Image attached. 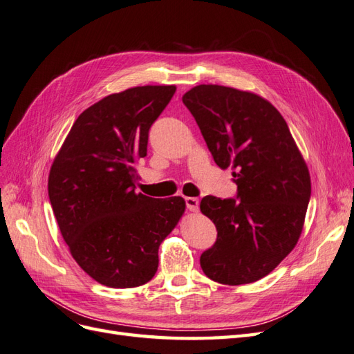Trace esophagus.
Instances as JSON below:
<instances>
[{
  "instance_id": "34e87169",
  "label": "esophagus",
  "mask_w": 354,
  "mask_h": 354,
  "mask_svg": "<svg viewBox=\"0 0 354 354\" xmlns=\"http://www.w3.org/2000/svg\"><path fill=\"white\" fill-rule=\"evenodd\" d=\"M185 201H186V207H187V209H189V211H194V212H196V211L199 209V199H198V198H192V196H189V198H186Z\"/></svg>"
}]
</instances>
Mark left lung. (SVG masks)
Masks as SVG:
<instances>
[{
	"label": "left lung",
	"instance_id": "8db88e82",
	"mask_svg": "<svg viewBox=\"0 0 354 354\" xmlns=\"http://www.w3.org/2000/svg\"><path fill=\"white\" fill-rule=\"evenodd\" d=\"M216 164L233 169L238 199L205 196L201 211L217 241L201 255L209 279H261L294 250L312 194L308 168L283 116L250 91L196 85L183 95Z\"/></svg>",
	"mask_w": 354,
	"mask_h": 354
}]
</instances>
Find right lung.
Here are the masks:
<instances>
[{"label": "right lung", "instance_id": "obj_1", "mask_svg": "<svg viewBox=\"0 0 354 354\" xmlns=\"http://www.w3.org/2000/svg\"><path fill=\"white\" fill-rule=\"evenodd\" d=\"M176 85L106 95L73 122L48 176V198L73 260L94 281L134 288L158 270L159 245L186 208L181 196L136 194L137 159Z\"/></svg>", "mask_w": 354, "mask_h": 354}]
</instances>
